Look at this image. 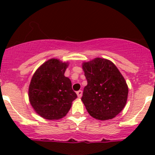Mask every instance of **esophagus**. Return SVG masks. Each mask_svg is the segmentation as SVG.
I'll return each instance as SVG.
<instances>
[{"instance_id":"1","label":"esophagus","mask_w":155,"mask_h":155,"mask_svg":"<svg viewBox=\"0 0 155 155\" xmlns=\"http://www.w3.org/2000/svg\"><path fill=\"white\" fill-rule=\"evenodd\" d=\"M76 94H77V96L79 98H81L82 96V91H78L77 92H76Z\"/></svg>"}]
</instances>
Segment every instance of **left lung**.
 <instances>
[{
	"instance_id": "8db88e82",
	"label": "left lung",
	"mask_w": 155,
	"mask_h": 155,
	"mask_svg": "<svg viewBox=\"0 0 155 155\" xmlns=\"http://www.w3.org/2000/svg\"><path fill=\"white\" fill-rule=\"evenodd\" d=\"M82 65L87 82L82 101L89 115L102 121L115 118L127 101L128 86L124 76L108 59L96 58Z\"/></svg>"
}]
</instances>
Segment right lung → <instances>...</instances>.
<instances>
[{
  "mask_svg": "<svg viewBox=\"0 0 155 155\" xmlns=\"http://www.w3.org/2000/svg\"><path fill=\"white\" fill-rule=\"evenodd\" d=\"M68 62L51 58L35 71L28 88L30 104L42 118L58 120L68 114L77 95L64 76Z\"/></svg>",
  "mask_w": 155,
  "mask_h": 155,
  "instance_id": "1",
  "label": "right lung"
}]
</instances>
